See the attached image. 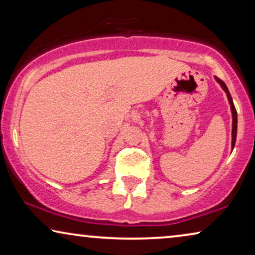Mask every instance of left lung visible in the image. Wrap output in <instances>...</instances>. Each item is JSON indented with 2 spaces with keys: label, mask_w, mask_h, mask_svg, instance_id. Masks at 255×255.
Instances as JSON below:
<instances>
[{
  "label": "left lung",
  "mask_w": 255,
  "mask_h": 255,
  "mask_svg": "<svg viewBox=\"0 0 255 255\" xmlns=\"http://www.w3.org/2000/svg\"><path fill=\"white\" fill-rule=\"evenodd\" d=\"M215 79H216V81H217L219 85H221L222 88L224 89L226 95H228V100L230 102V106H231V111H232V149H233V147H235V144H236V138H237V123H238V121H237V110L235 108V104H233L232 97H231V95H230L228 87H226L225 83L223 82L221 79H218V78H215Z\"/></svg>",
  "instance_id": "8db88e82"
}]
</instances>
